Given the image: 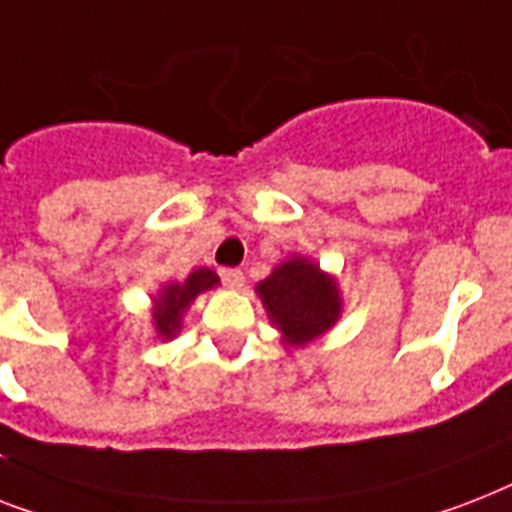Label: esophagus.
I'll use <instances>...</instances> for the list:
<instances>
[{"label":"esophagus","instance_id":"34e87169","mask_svg":"<svg viewBox=\"0 0 512 512\" xmlns=\"http://www.w3.org/2000/svg\"><path fill=\"white\" fill-rule=\"evenodd\" d=\"M220 279L228 289H241L244 287V273L239 268H220Z\"/></svg>","mask_w":512,"mask_h":512}]
</instances>
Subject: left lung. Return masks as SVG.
Returning a JSON list of instances; mask_svg holds the SVG:
<instances>
[{"label":"left lung","mask_w":512,"mask_h":512,"mask_svg":"<svg viewBox=\"0 0 512 512\" xmlns=\"http://www.w3.org/2000/svg\"><path fill=\"white\" fill-rule=\"evenodd\" d=\"M257 295L271 324L281 332V340L292 348L324 335L335 327L342 313L337 281L300 255H292L279 268H273L271 276L257 284Z\"/></svg>","instance_id":"8db88e82"}]
</instances>
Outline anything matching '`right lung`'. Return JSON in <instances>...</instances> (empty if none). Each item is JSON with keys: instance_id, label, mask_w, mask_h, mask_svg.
<instances>
[{"instance_id": "add662e5", "label": "right lung", "mask_w": 512, "mask_h": 512, "mask_svg": "<svg viewBox=\"0 0 512 512\" xmlns=\"http://www.w3.org/2000/svg\"><path fill=\"white\" fill-rule=\"evenodd\" d=\"M215 271L209 268H196L185 281H170L159 289V297H154V329L162 340H172L183 327L185 311L201 292L217 287Z\"/></svg>"}]
</instances>
